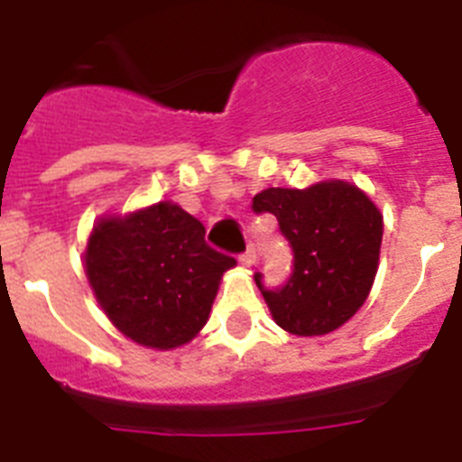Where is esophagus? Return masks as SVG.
I'll list each match as a JSON object with an SVG mask.
<instances>
[{"label": "esophagus", "instance_id": "1", "mask_svg": "<svg viewBox=\"0 0 462 462\" xmlns=\"http://www.w3.org/2000/svg\"><path fill=\"white\" fill-rule=\"evenodd\" d=\"M254 259H256V254H254V247H252V245H250V247H247V250L243 252V254L238 256V261H240V263H243L245 268H250L252 263H254Z\"/></svg>", "mask_w": 462, "mask_h": 462}]
</instances>
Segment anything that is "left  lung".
Here are the masks:
<instances>
[{
  "instance_id": "1",
  "label": "left lung",
  "mask_w": 462,
  "mask_h": 462,
  "mask_svg": "<svg viewBox=\"0 0 462 462\" xmlns=\"http://www.w3.org/2000/svg\"><path fill=\"white\" fill-rule=\"evenodd\" d=\"M254 212H271L293 250V271L277 289L256 287L277 326L293 336H326L358 312L377 275L382 212L365 191L342 180L308 189L271 187L254 196Z\"/></svg>"
}]
</instances>
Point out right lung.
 <instances>
[{
  "instance_id": "obj_1",
  "label": "right lung",
  "mask_w": 462,
  "mask_h": 462,
  "mask_svg": "<svg viewBox=\"0 0 462 462\" xmlns=\"http://www.w3.org/2000/svg\"><path fill=\"white\" fill-rule=\"evenodd\" d=\"M234 256L212 250L189 212L159 201L92 228L85 273L106 317L150 349H175L206 326Z\"/></svg>"
}]
</instances>
